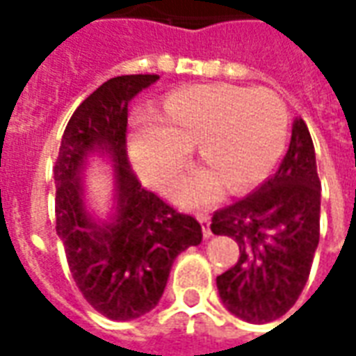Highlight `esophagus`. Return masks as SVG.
I'll return each instance as SVG.
<instances>
[{
  "label": "esophagus",
  "instance_id": "34e87169",
  "mask_svg": "<svg viewBox=\"0 0 356 356\" xmlns=\"http://www.w3.org/2000/svg\"><path fill=\"white\" fill-rule=\"evenodd\" d=\"M196 219L200 221L202 225V232H204V238H209L211 236V229H209V216L208 213H196Z\"/></svg>",
  "mask_w": 356,
  "mask_h": 356
}]
</instances>
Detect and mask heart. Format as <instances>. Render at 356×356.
<instances>
[{"mask_svg": "<svg viewBox=\"0 0 356 356\" xmlns=\"http://www.w3.org/2000/svg\"><path fill=\"white\" fill-rule=\"evenodd\" d=\"M286 135L288 106L273 89L198 86L171 93L152 120H143L129 137V154L148 185L163 186L196 145L209 170L183 175L171 194L181 206H198L219 194V178L240 191L265 177L282 154Z\"/></svg>", "mask_w": 356, "mask_h": 356, "instance_id": "obj_1", "label": "heart"}]
</instances>
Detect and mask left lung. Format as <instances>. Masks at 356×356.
<instances>
[{
  "mask_svg": "<svg viewBox=\"0 0 356 356\" xmlns=\"http://www.w3.org/2000/svg\"><path fill=\"white\" fill-rule=\"evenodd\" d=\"M211 232L232 236L240 255L217 276L219 298L252 324L280 318L298 301L321 236V179L311 133L293 120L280 168L255 193L211 217Z\"/></svg>",
  "mask_w": 356,
  "mask_h": 356,
  "instance_id": "8db88e82",
  "label": "left lung"
}]
</instances>
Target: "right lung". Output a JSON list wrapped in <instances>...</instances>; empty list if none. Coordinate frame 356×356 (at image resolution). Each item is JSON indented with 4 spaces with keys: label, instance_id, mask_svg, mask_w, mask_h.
Here are the masks:
<instances>
[{
    "label": "right lung",
    "instance_id": "right-lung-1",
    "mask_svg": "<svg viewBox=\"0 0 356 356\" xmlns=\"http://www.w3.org/2000/svg\"><path fill=\"white\" fill-rule=\"evenodd\" d=\"M160 76L133 74L104 81L76 108L55 162V213L68 267L81 296L112 321H133L162 298L171 265L202 242L200 223L140 186L127 160V106ZM108 155L117 209L95 222L83 202L89 154Z\"/></svg>",
    "mask_w": 356,
    "mask_h": 356
}]
</instances>
